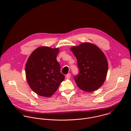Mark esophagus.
<instances>
[{"label": "esophagus", "mask_w": 131, "mask_h": 131, "mask_svg": "<svg viewBox=\"0 0 131 131\" xmlns=\"http://www.w3.org/2000/svg\"><path fill=\"white\" fill-rule=\"evenodd\" d=\"M70 77H71V75H70V74L69 73L67 74L66 75V78H67V79H69L70 78Z\"/></svg>", "instance_id": "34e87169"}]
</instances>
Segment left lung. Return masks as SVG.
<instances>
[{"mask_svg":"<svg viewBox=\"0 0 131 131\" xmlns=\"http://www.w3.org/2000/svg\"><path fill=\"white\" fill-rule=\"evenodd\" d=\"M77 60L79 73L74 76L78 86L86 92L97 90L104 83L108 63L103 52L90 43H83L71 48Z\"/></svg>","mask_w":131,"mask_h":131,"instance_id":"left-lung-1","label":"left lung"}]
</instances>
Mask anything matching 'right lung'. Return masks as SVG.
I'll return each instance as SVG.
<instances>
[{"label": "right lung", "instance_id": "add662e5", "mask_svg": "<svg viewBox=\"0 0 131 131\" xmlns=\"http://www.w3.org/2000/svg\"><path fill=\"white\" fill-rule=\"evenodd\" d=\"M59 52L58 48L40 47L33 51L27 61L25 73L28 83L40 96H51L65 79L57 60Z\"/></svg>", "mask_w": 131, "mask_h": 131}]
</instances>
